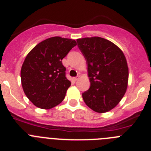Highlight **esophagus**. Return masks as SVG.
I'll return each mask as SVG.
<instances>
[{"mask_svg":"<svg viewBox=\"0 0 151 151\" xmlns=\"http://www.w3.org/2000/svg\"><path fill=\"white\" fill-rule=\"evenodd\" d=\"M78 79H79V77H74V78H73V80H74V81H77Z\"/></svg>","mask_w":151,"mask_h":151,"instance_id":"obj_1","label":"esophagus"}]
</instances>
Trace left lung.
I'll list each match as a JSON object with an SVG mask.
<instances>
[{"label": "left lung", "instance_id": "left-lung-1", "mask_svg": "<svg viewBox=\"0 0 151 151\" xmlns=\"http://www.w3.org/2000/svg\"><path fill=\"white\" fill-rule=\"evenodd\" d=\"M86 60L91 87L83 93L88 107L99 113L113 109L126 93L129 68L121 49L103 38L77 39Z\"/></svg>", "mask_w": 151, "mask_h": 151}]
</instances>
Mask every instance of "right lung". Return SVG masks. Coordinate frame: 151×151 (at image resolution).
I'll return each mask as SVG.
<instances>
[{"mask_svg": "<svg viewBox=\"0 0 151 151\" xmlns=\"http://www.w3.org/2000/svg\"><path fill=\"white\" fill-rule=\"evenodd\" d=\"M77 45L75 40L49 38L33 47L21 68V82L28 99L37 107L48 109L62 102L71 82L62 60Z\"/></svg>", "mask_w": 151, "mask_h": 151, "instance_id": "right-lung-1", "label": "right lung"}]
</instances>
